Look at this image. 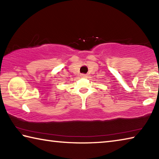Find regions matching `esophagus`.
Returning a JSON list of instances; mask_svg holds the SVG:
<instances>
[{
  "mask_svg": "<svg viewBox=\"0 0 159 159\" xmlns=\"http://www.w3.org/2000/svg\"><path fill=\"white\" fill-rule=\"evenodd\" d=\"M80 76H81L82 78H85L86 77V74H81V75H80Z\"/></svg>",
  "mask_w": 159,
  "mask_h": 159,
  "instance_id": "esophagus-1",
  "label": "esophagus"
}]
</instances>
